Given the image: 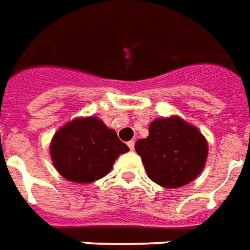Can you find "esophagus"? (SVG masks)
<instances>
[{
	"mask_svg": "<svg viewBox=\"0 0 250 250\" xmlns=\"http://www.w3.org/2000/svg\"><path fill=\"white\" fill-rule=\"evenodd\" d=\"M128 146H129V148H130V150L134 149V141H133V140H132V141H129Z\"/></svg>",
	"mask_w": 250,
	"mask_h": 250,
	"instance_id": "34e87169",
	"label": "esophagus"
}]
</instances>
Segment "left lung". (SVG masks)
I'll return each mask as SVG.
<instances>
[{
    "label": "left lung",
    "mask_w": 250,
    "mask_h": 250,
    "mask_svg": "<svg viewBox=\"0 0 250 250\" xmlns=\"http://www.w3.org/2000/svg\"><path fill=\"white\" fill-rule=\"evenodd\" d=\"M148 178L164 188H179L205 168L208 145L201 130L179 116L150 122L149 134L134 144Z\"/></svg>",
    "instance_id": "obj_1"
}]
</instances>
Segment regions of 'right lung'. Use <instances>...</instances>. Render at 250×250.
<instances>
[{"label": "right lung", "instance_id": "1", "mask_svg": "<svg viewBox=\"0 0 250 250\" xmlns=\"http://www.w3.org/2000/svg\"><path fill=\"white\" fill-rule=\"evenodd\" d=\"M98 117H79L64 124L54 134L49 155L56 171L78 185H88L110 172L117 157L128 152Z\"/></svg>", "mask_w": 250, "mask_h": 250}]
</instances>
